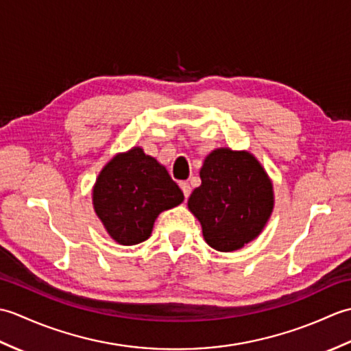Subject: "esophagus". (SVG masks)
Here are the masks:
<instances>
[{"label": "esophagus", "instance_id": "esophagus-1", "mask_svg": "<svg viewBox=\"0 0 351 351\" xmlns=\"http://www.w3.org/2000/svg\"><path fill=\"white\" fill-rule=\"evenodd\" d=\"M180 187H181V190H182V193H184L185 199H187V197L190 196V193H191V187H190V184H189L187 181H181V182H180Z\"/></svg>", "mask_w": 351, "mask_h": 351}]
</instances>
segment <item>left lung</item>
<instances>
[{"mask_svg": "<svg viewBox=\"0 0 351 351\" xmlns=\"http://www.w3.org/2000/svg\"><path fill=\"white\" fill-rule=\"evenodd\" d=\"M202 184L189 197L205 241L219 252L240 250L263 232L274 208V191L255 155L214 149L200 167Z\"/></svg>", "mask_w": 351, "mask_h": 351, "instance_id": "1", "label": "left lung"}]
</instances>
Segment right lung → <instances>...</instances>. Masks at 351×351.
Instances as JSON below:
<instances>
[{"label":"right lung","instance_id":"right-lung-1","mask_svg":"<svg viewBox=\"0 0 351 351\" xmlns=\"http://www.w3.org/2000/svg\"><path fill=\"white\" fill-rule=\"evenodd\" d=\"M182 200V191L166 167L140 146L116 154L99 171L92 190L96 215L122 245L147 240L156 217Z\"/></svg>","mask_w":351,"mask_h":351}]
</instances>
